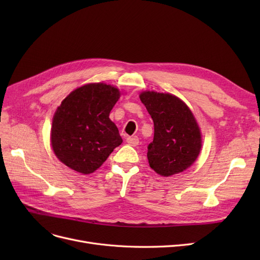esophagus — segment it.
Here are the masks:
<instances>
[{
    "label": "esophagus",
    "instance_id": "1",
    "mask_svg": "<svg viewBox=\"0 0 260 260\" xmlns=\"http://www.w3.org/2000/svg\"><path fill=\"white\" fill-rule=\"evenodd\" d=\"M126 142L132 146H137L139 144V138L137 136H132V137L126 138Z\"/></svg>",
    "mask_w": 260,
    "mask_h": 260
}]
</instances>
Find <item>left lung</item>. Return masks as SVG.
I'll return each instance as SVG.
<instances>
[{"instance_id": "obj_1", "label": "left lung", "mask_w": 260, "mask_h": 260, "mask_svg": "<svg viewBox=\"0 0 260 260\" xmlns=\"http://www.w3.org/2000/svg\"><path fill=\"white\" fill-rule=\"evenodd\" d=\"M140 100L154 121V140L147 146L149 167L165 177L185 171L201 149V134L193 113L171 93L143 91Z\"/></svg>"}]
</instances>
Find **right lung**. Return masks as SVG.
<instances>
[{"mask_svg":"<svg viewBox=\"0 0 260 260\" xmlns=\"http://www.w3.org/2000/svg\"><path fill=\"white\" fill-rule=\"evenodd\" d=\"M120 98L118 88L91 83L72 91L54 113L50 140L53 153L81 174L99 169L122 143L109 113Z\"/></svg>","mask_w":260,"mask_h":260,"instance_id":"obj_1","label":"right lung"}]
</instances>
